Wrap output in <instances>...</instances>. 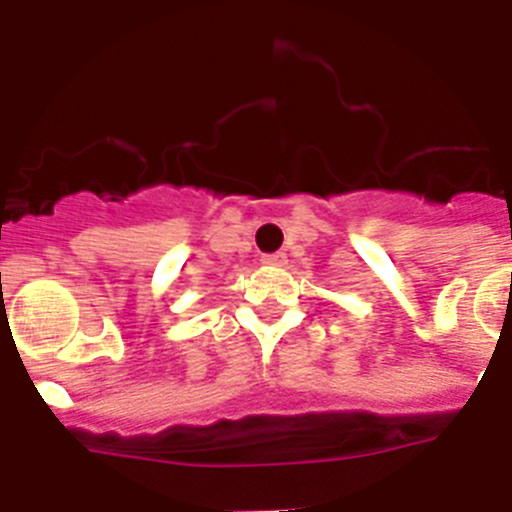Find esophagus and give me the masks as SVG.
Masks as SVG:
<instances>
[{
  "label": "esophagus",
  "instance_id": "obj_1",
  "mask_svg": "<svg viewBox=\"0 0 512 512\" xmlns=\"http://www.w3.org/2000/svg\"><path fill=\"white\" fill-rule=\"evenodd\" d=\"M261 261H264L266 266H284V264H287V253H282V251H279V253H266V256Z\"/></svg>",
  "mask_w": 512,
  "mask_h": 512
}]
</instances>
